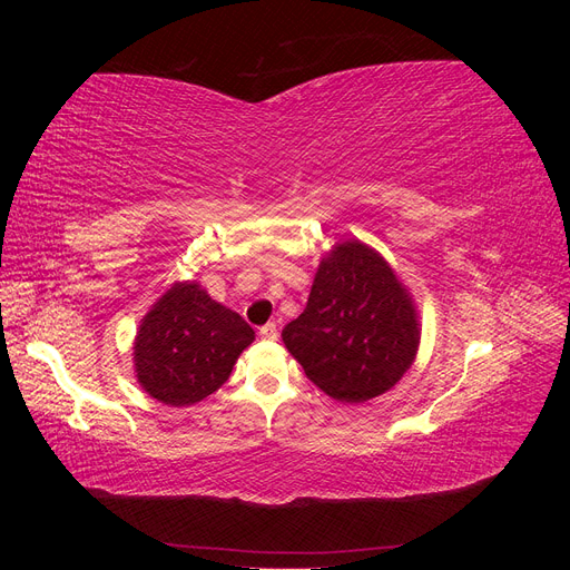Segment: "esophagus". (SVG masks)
<instances>
[{
	"label": "esophagus",
	"instance_id": "34e87169",
	"mask_svg": "<svg viewBox=\"0 0 570 570\" xmlns=\"http://www.w3.org/2000/svg\"><path fill=\"white\" fill-rule=\"evenodd\" d=\"M258 335H262L264 340H278V325L266 323V325L258 327Z\"/></svg>",
	"mask_w": 570,
	"mask_h": 570
}]
</instances>
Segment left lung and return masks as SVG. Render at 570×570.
Returning <instances> with one entry per match:
<instances>
[{
    "mask_svg": "<svg viewBox=\"0 0 570 570\" xmlns=\"http://www.w3.org/2000/svg\"><path fill=\"white\" fill-rule=\"evenodd\" d=\"M283 342L308 381L340 402H366L400 383L419 352L416 306L385 258L358 239L327 254L306 308Z\"/></svg>",
    "mask_w": 570,
    "mask_h": 570,
    "instance_id": "left-lung-1",
    "label": "left lung"
}]
</instances>
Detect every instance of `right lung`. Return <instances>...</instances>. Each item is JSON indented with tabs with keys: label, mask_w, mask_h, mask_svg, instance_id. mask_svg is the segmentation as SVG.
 <instances>
[{
	"label": "right lung",
	"mask_w": 570,
	"mask_h": 570,
	"mask_svg": "<svg viewBox=\"0 0 570 570\" xmlns=\"http://www.w3.org/2000/svg\"><path fill=\"white\" fill-rule=\"evenodd\" d=\"M254 342L249 323L197 283H176L149 308L135 337L137 383L168 406H189L230 377Z\"/></svg>",
	"instance_id": "obj_1"
}]
</instances>
